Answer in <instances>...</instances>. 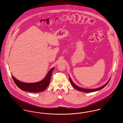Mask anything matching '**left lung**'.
Masks as SVG:
<instances>
[{
    "instance_id": "left-lung-1",
    "label": "left lung",
    "mask_w": 123,
    "mask_h": 123,
    "mask_svg": "<svg viewBox=\"0 0 123 123\" xmlns=\"http://www.w3.org/2000/svg\"><path fill=\"white\" fill-rule=\"evenodd\" d=\"M69 80H70V83H71L72 86L73 87V88H75L76 89H77V90H78L82 91V92L88 93V92H91L96 91L99 90L101 89H102L103 88H104L105 86L108 84V83L109 82V81L110 79L109 80L106 82V83L105 84L104 86H103L102 87H100V88H94V89H87V88H80L79 87H78V86H77V85H76L73 82V81H72V80H71L70 77H69Z\"/></svg>"
}]
</instances>
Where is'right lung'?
Masks as SVG:
<instances>
[{
    "label": "right lung",
    "instance_id": "add662e5",
    "mask_svg": "<svg viewBox=\"0 0 123 123\" xmlns=\"http://www.w3.org/2000/svg\"><path fill=\"white\" fill-rule=\"evenodd\" d=\"M54 67L49 71L44 79L39 82L35 83H24L16 79L14 76H12L15 84L18 88L22 90L31 92H40L44 90L50 82L52 74Z\"/></svg>",
    "mask_w": 123,
    "mask_h": 123
}]
</instances>
